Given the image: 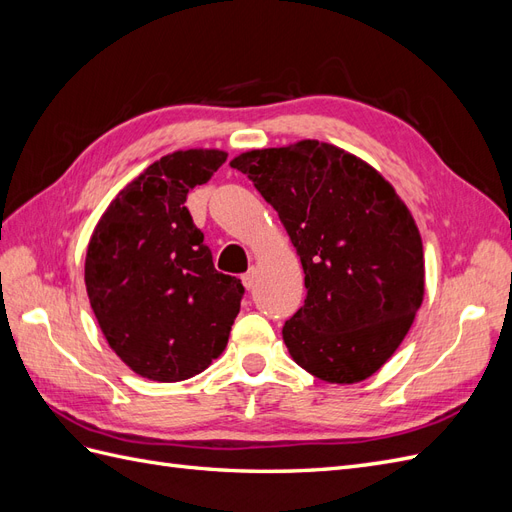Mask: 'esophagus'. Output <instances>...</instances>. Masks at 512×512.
<instances>
[{
	"label": "esophagus",
	"instance_id": "obj_1",
	"mask_svg": "<svg viewBox=\"0 0 512 512\" xmlns=\"http://www.w3.org/2000/svg\"><path fill=\"white\" fill-rule=\"evenodd\" d=\"M256 277H258V273H256V269L252 267L250 271L241 275V282H243V286H245L247 290H254V286H256Z\"/></svg>",
	"mask_w": 512,
	"mask_h": 512
}]
</instances>
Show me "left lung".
<instances>
[{"label":"left lung","instance_id":"1","mask_svg":"<svg viewBox=\"0 0 512 512\" xmlns=\"http://www.w3.org/2000/svg\"><path fill=\"white\" fill-rule=\"evenodd\" d=\"M232 168L277 211L305 273L303 307L282 335L320 380L369 378L404 342L423 303V243L374 168L329 143L241 153Z\"/></svg>","mask_w":512,"mask_h":512}]
</instances>
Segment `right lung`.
<instances>
[{
	"instance_id": "right-lung-1",
	"label": "right lung",
	"mask_w": 512,
	"mask_h": 512,
	"mask_svg": "<svg viewBox=\"0 0 512 512\" xmlns=\"http://www.w3.org/2000/svg\"><path fill=\"white\" fill-rule=\"evenodd\" d=\"M218 149L175 151L123 188L100 218L85 286L119 359L158 382L188 380L226 348L243 284L215 271L185 207L188 192L226 162Z\"/></svg>"
}]
</instances>
